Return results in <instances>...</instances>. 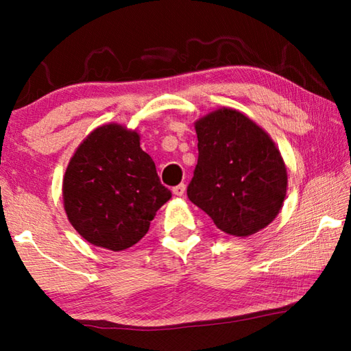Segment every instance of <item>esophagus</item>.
<instances>
[{
	"label": "esophagus",
	"mask_w": 351,
	"mask_h": 351,
	"mask_svg": "<svg viewBox=\"0 0 351 351\" xmlns=\"http://www.w3.org/2000/svg\"><path fill=\"white\" fill-rule=\"evenodd\" d=\"M171 192H173V195H176V197H182L184 193H186V184H178V186H175L173 189H171Z\"/></svg>",
	"instance_id": "34e87169"
}]
</instances>
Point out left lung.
<instances>
[{
	"label": "left lung",
	"mask_w": 351,
	"mask_h": 351,
	"mask_svg": "<svg viewBox=\"0 0 351 351\" xmlns=\"http://www.w3.org/2000/svg\"><path fill=\"white\" fill-rule=\"evenodd\" d=\"M198 164L187 197L218 229L247 237L277 217L287 169L274 142L240 111L221 108L195 123Z\"/></svg>",
	"instance_id": "left-lung-1"
}]
</instances>
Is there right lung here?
<instances>
[{
    "mask_svg": "<svg viewBox=\"0 0 351 351\" xmlns=\"http://www.w3.org/2000/svg\"><path fill=\"white\" fill-rule=\"evenodd\" d=\"M170 198L139 134L116 123L96 128L82 142L63 180L71 224L86 241L111 251L136 245Z\"/></svg>",
    "mask_w": 351,
    "mask_h": 351,
    "instance_id": "right-lung-1",
    "label": "right lung"
}]
</instances>
